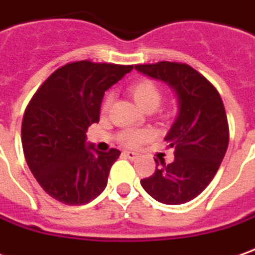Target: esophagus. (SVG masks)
Instances as JSON below:
<instances>
[{"mask_svg": "<svg viewBox=\"0 0 255 255\" xmlns=\"http://www.w3.org/2000/svg\"><path fill=\"white\" fill-rule=\"evenodd\" d=\"M123 154L126 156L127 158H129V160H135V158H138L139 157V154L136 152H131V150H124L123 152Z\"/></svg>", "mask_w": 255, "mask_h": 255, "instance_id": "1", "label": "esophagus"}]
</instances>
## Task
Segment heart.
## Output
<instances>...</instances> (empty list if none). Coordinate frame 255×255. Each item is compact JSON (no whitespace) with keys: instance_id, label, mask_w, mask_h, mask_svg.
<instances>
[{"instance_id":"b5f03b06","label":"heart","mask_w":255,"mask_h":255,"mask_svg":"<svg viewBox=\"0 0 255 255\" xmlns=\"http://www.w3.org/2000/svg\"><path fill=\"white\" fill-rule=\"evenodd\" d=\"M129 92L132 95L133 101L136 105L142 108L143 110L149 109V108H156L160 102V90L157 85L149 81V80H142L138 81L129 87ZM110 102H112V97H106L105 102H103L102 109L106 112L109 109ZM152 132L147 129H138V131H127L122 135V142H124L128 146H138L143 143L147 139H150Z\"/></svg>"}]
</instances>
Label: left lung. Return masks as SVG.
<instances>
[{
    "mask_svg": "<svg viewBox=\"0 0 255 255\" xmlns=\"http://www.w3.org/2000/svg\"><path fill=\"white\" fill-rule=\"evenodd\" d=\"M135 70L170 85L178 102L175 122L164 138L175 160H160V167L154 160V174L140 185L160 203L190 202L207 188L227 153L229 128L222 99L207 78L185 63L136 65Z\"/></svg>",
    "mask_w": 255,
    "mask_h": 255,
    "instance_id": "obj_1",
    "label": "left lung"
}]
</instances>
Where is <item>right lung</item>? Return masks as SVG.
I'll return each instance as SVG.
<instances>
[{
	"instance_id": "right-lung-1",
	"label": "right lung",
	"mask_w": 255,
	"mask_h": 255,
	"mask_svg": "<svg viewBox=\"0 0 255 255\" xmlns=\"http://www.w3.org/2000/svg\"><path fill=\"white\" fill-rule=\"evenodd\" d=\"M132 67L90 60L67 63L31 98L23 116V152L37 182L58 202L87 204L106 188L122 152H99L87 142L85 132L99 122L105 91Z\"/></svg>"
}]
</instances>
